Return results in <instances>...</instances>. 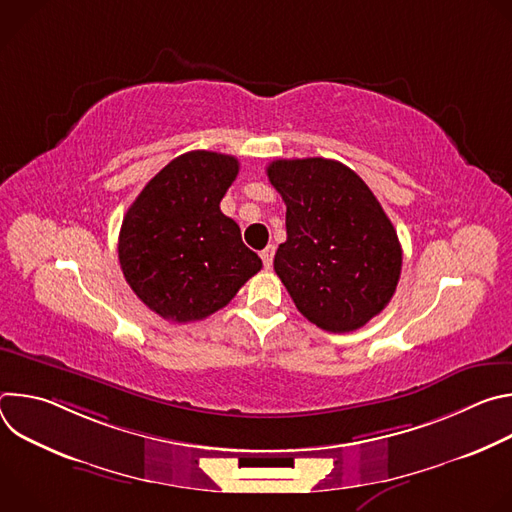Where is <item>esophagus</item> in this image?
I'll list each match as a JSON object with an SVG mask.
<instances>
[{
    "mask_svg": "<svg viewBox=\"0 0 512 512\" xmlns=\"http://www.w3.org/2000/svg\"><path fill=\"white\" fill-rule=\"evenodd\" d=\"M259 255H261V261H263V267H265V269H271V265H273V255H275V247L269 245V247H265Z\"/></svg>",
    "mask_w": 512,
    "mask_h": 512,
    "instance_id": "1",
    "label": "esophagus"
}]
</instances>
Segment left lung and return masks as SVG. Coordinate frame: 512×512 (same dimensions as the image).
Segmentation results:
<instances>
[{"instance_id":"8db88e82","label":"left lung","mask_w":512,"mask_h":512,"mask_svg":"<svg viewBox=\"0 0 512 512\" xmlns=\"http://www.w3.org/2000/svg\"><path fill=\"white\" fill-rule=\"evenodd\" d=\"M267 176L287 208L273 269L291 300L326 332L362 328L391 302L401 275V243L383 206L334 160H275Z\"/></svg>"}]
</instances>
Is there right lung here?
Returning a JSON list of instances; mask_svg holds the SVG:
<instances>
[{"label": "right lung", "mask_w": 512, "mask_h": 512, "mask_svg": "<svg viewBox=\"0 0 512 512\" xmlns=\"http://www.w3.org/2000/svg\"><path fill=\"white\" fill-rule=\"evenodd\" d=\"M239 160L188 152L162 168L123 216L121 271L135 296L164 320L186 324L225 308L261 267L221 200Z\"/></svg>", "instance_id": "add662e5"}]
</instances>
